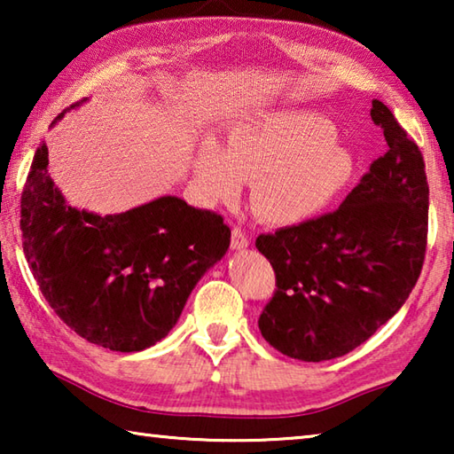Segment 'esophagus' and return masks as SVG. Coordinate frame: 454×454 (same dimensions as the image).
<instances>
[{
  "label": "esophagus",
  "mask_w": 454,
  "mask_h": 454,
  "mask_svg": "<svg viewBox=\"0 0 454 454\" xmlns=\"http://www.w3.org/2000/svg\"><path fill=\"white\" fill-rule=\"evenodd\" d=\"M232 250H244L246 246H248V236H246V232L242 228H234L232 230Z\"/></svg>",
  "instance_id": "esophagus-1"
}]
</instances>
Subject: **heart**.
Masks as SVG:
<instances>
[{
  "instance_id": "1",
  "label": "heart",
  "mask_w": 454,
  "mask_h": 454,
  "mask_svg": "<svg viewBox=\"0 0 454 454\" xmlns=\"http://www.w3.org/2000/svg\"><path fill=\"white\" fill-rule=\"evenodd\" d=\"M224 145L200 144L194 180L206 202H232L252 180V206L274 226L317 218L348 186L352 153L334 137V126L302 107L268 110L226 129Z\"/></svg>"
}]
</instances>
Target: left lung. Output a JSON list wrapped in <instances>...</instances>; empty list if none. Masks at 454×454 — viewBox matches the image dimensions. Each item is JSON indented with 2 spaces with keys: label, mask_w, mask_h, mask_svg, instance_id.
<instances>
[{
  "label": "left lung",
  "mask_w": 454,
  "mask_h": 454,
  "mask_svg": "<svg viewBox=\"0 0 454 454\" xmlns=\"http://www.w3.org/2000/svg\"><path fill=\"white\" fill-rule=\"evenodd\" d=\"M388 152L333 214L256 238L276 272L260 314L266 342L290 358L348 355L401 310L425 260L428 184L419 145L372 99Z\"/></svg>",
  "instance_id": "1"
}]
</instances>
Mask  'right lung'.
<instances>
[{
	"label": "right lung",
	"instance_id": "1",
	"mask_svg": "<svg viewBox=\"0 0 454 454\" xmlns=\"http://www.w3.org/2000/svg\"><path fill=\"white\" fill-rule=\"evenodd\" d=\"M21 236L34 278L58 317L88 342L116 352L166 338L190 292L230 246L220 214L192 208L178 196L106 216L70 206L48 174L45 144L35 150L21 194Z\"/></svg>",
	"mask_w": 454,
	"mask_h": 454
}]
</instances>
